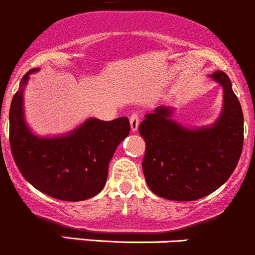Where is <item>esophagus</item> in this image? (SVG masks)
I'll use <instances>...</instances> for the list:
<instances>
[{
	"label": "esophagus",
	"mask_w": 255,
	"mask_h": 255,
	"mask_svg": "<svg viewBox=\"0 0 255 255\" xmlns=\"http://www.w3.org/2000/svg\"><path fill=\"white\" fill-rule=\"evenodd\" d=\"M130 124H131V130L136 131L137 130L138 124H140V114L138 113H133L130 117Z\"/></svg>",
	"instance_id": "1"
}]
</instances>
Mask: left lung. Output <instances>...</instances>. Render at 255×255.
I'll use <instances>...</instances> for the list:
<instances>
[{
    "label": "left lung",
    "instance_id": "obj_1",
    "mask_svg": "<svg viewBox=\"0 0 255 255\" xmlns=\"http://www.w3.org/2000/svg\"><path fill=\"white\" fill-rule=\"evenodd\" d=\"M211 77L223 87L224 107L211 128L188 130L170 119L171 109L156 108L138 127L146 148L142 171L155 195L172 201H196L221 187L233 173L244 140L241 103L228 75Z\"/></svg>",
    "mask_w": 255,
    "mask_h": 255
}]
</instances>
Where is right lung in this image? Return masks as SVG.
Wrapping results in <instances>:
<instances>
[{
  "instance_id": "1",
  "label": "right lung",
  "mask_w": 255,
  "mask_h": 255,
  "mask_svg": "<svg viewBox=\"0 0 255 255\" xmlns=\"http://www.w3.org/2000/svg\"><path fill=\"white\" fill-rule=\"evenodd\" d=\"M23 75L9 108V146L24 178L45 195L62 201L88 200L103 190L109 162L118 145L128 135L127 117L103 122L89 119L67 136H34L23 119Z\"/></svg>"
}]
</instances>
